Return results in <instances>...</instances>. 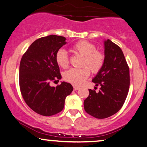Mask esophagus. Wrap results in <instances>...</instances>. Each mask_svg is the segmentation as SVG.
<instances>
[{"instance_id":"obj_1","label":"esophagus","mask_w":147,"mask_h":147,"mask_svg":"<svg viewBox=\"0 0 147 147\" xmlns=\"http://www.w3.org/2000/svg\"><path fill=\"white\" fill-rule=\"evenodd\" d=\"M73 88L74 90H77L78 88H79V87H78V86H73Z\"/></svg>"}]
</instances>
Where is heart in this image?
Returning a JSON list of instances; mask_svg holds the SVG:
<instances>
[{"label": "heart", "instance_id": "heart-1", "mask_svg": "<svg viewBox=\"0 0 147 147\" xmlns=\"http://www.w3.org/2000/svg\"><path fill=\"white\" fill-rule=\"evenodd\" d=\"M73 53L83 57L81 69H71L64 74V79L73 85H81L92 74H97L102 69L105 63V55L101 51L96 50L94 45L87 40H80L73 45ZM56 63L63 69L69 66V59L67 51L59 49L55 55Z\"/></svg>", "mask_w": 147, "mask_h": 147}]
</instances>
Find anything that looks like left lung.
<instances>
[{"mask_svg": "<svg viewBox=\"0 0 147 147\" xmlns=\"http://www.w3.org/2000/svg\"><path fill=\"white\" fill-rule=\"evenodd\" d=\"M105 63L92 81L100 86L96 92L89 89L84 100V110L96 119H106L117 113L125 103L130 85L129 67L120 47L105 41Z\"/></svg>", "mask_w": 147, "mask_h": 147, "instance_id": "8db88e82", "label": "left lung"}]
</instances>
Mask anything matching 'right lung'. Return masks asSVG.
<instances>
[{"mask_svg":"<svg viewBox=\"0 0 147 147\" xmlns=\"http://www.w3.org/2000/svg\"><path fill=\"white\" fill-rule=\"evenodd\" d=\"M66 38L57 35L41 37L34 41L22 55L19 69V86L26 105L42 116L57 114L65 107V98L73 87L62 82L56 87L50 82L61 78L56 53L66 43Z\"/></svg>","mask_w":147,"mask_h":147,"instance_id":"obj_1","label":"right lung"}]
</instances>
